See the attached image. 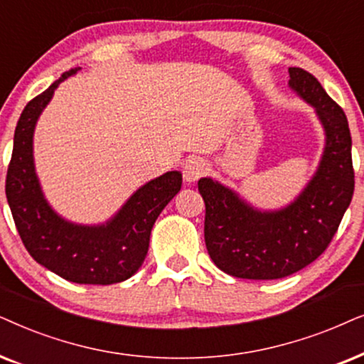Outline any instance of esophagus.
Listing matches in <instances>:
<instances>
[{"instance_id": "obj_1", "label": "esophagus", "mask_w": 364, "mask_h": 364, "mask_svg": "<svg viewBox=\"0 0 364 364\" xmlns=\"http://www.w3.org/2000/svg\"><path fill=\"white\" fill-rule=\"evenodd\" d=\"M208 171V164L200 158H191L183 164V178L186 183H195Z\"/></svg>"}]
</instances>
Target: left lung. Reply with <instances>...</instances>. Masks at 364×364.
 Returning <instances> with one entry per match:
<instances>
[{
  "label": "left lung",
  "instance_id": "8db88e82",
  "mask_svg": "<svg viewBox=\"0 0 364 364\" xmlns=\"http://www.w3.org/2000/svg\"><path fill=\"white\" fill-rule=\"evenodd\" d=\"M289 88L316 109L326 144L319 166L291 205L259 211L230 188L201 178L205 241L213 263L243 279H278L313 263L331 243L355 191L351 133L345 111L311 73L289 68Z\"/></svg>",
  "mask_w": 364,
  "mask_h": 364
}]
</instances>
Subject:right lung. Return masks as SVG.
<instances>
[{"mask_svg": "<svg viewBox=\"0 0 364 364\" xmlns=\"http://www.w3.org/2000/svg\"><path fill=\"white\" fill-rule=\"evenodd\" d=\"M77 70L63 73L60 80L24 106L14 129L6 173L8 205L19 238L36 263L71 283H121L143 264L154 221L181 190L183 178L179 171H168L151 179L105 225H75L53 211L35 173L33 133L58 85Z\"/></svg>", "mask_w": 364, "mask_h": 364, "instance_id": "right-lung-1", "label": "right lung"}]
</instances>
